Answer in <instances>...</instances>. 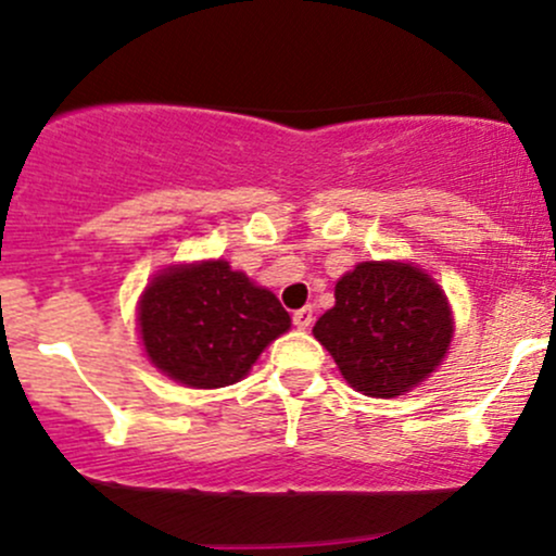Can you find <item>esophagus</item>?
I'll list each match as a JSON object with an SVG mask.
<instances>
[{"label":"esophagus","mask_w":556,"mask_h":556,"mask_svg":"<svg viewBox=\"0 0 556 556\" xmlns=\"http://www.w3.org/2000/svg\"><path fill=\"white\" fill-rule=\"evenodd\" d=\"M312 323H314V312H312V306H304V309L293 312V325H295V328L306 330V328H312Z\"/></svg>","instance_id":"esophagus-1"}]
</instances>
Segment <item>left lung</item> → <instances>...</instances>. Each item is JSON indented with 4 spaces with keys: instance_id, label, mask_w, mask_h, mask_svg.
I'll return each mask as SVG.
<instances>
[{
    "instance_id": "obj_1",
    "label": "left lung",
    "mask_w": 556,
    "mask_h": 556,
    "mask_svg": "<svg viewBox=\"0 0 556 556\" xmlns=\"http://www.w3.org/2000/svg\"><path fill=\"white\" fill-rule=\"evenodd\" d=\"M312 333L357 392L395 397L439 368L454 323L444 290L422 268L366 261L336 282V306Z\"/></svg>"
}]
</instances>
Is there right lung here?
I'll list each match as a JSON object with an SVG mask.
<instances>
[{"instance_id": "right-lung-1", "label": "right lung", "mask_w": 556, "mask_h": 556, "mask_svg": "<svg viewBox=\"0 0 556 556\" xmlns=\"http://www.w3.org/2000/svg\"><path fill=\"white\" fill-rule=\"evenodd\" d=\"M137 323L159 371L185 387L215 390L247 377L257 355L290 328V314L228 261H201L155 274Z\"/></svg>"}]
</instances>
